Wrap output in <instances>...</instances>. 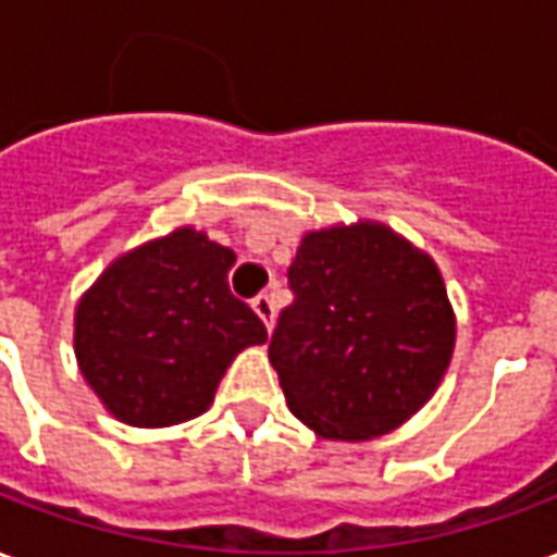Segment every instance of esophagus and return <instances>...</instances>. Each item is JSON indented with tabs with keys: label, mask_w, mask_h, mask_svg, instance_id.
I'll list each match as a JSON object with an SVG mask.
<instances>
[{
	"label": "esophagus",
	"mask_w": 557,
	"mask_h": 557,
	"mask_svg": "<svg viewBox=\"0 0 557 557\" xmlns=\"http://www.w3.org/2000/svg\"><path fill=\"white\" fill-rule=\"evenodd\" d=\"M253 310H257L259 319L265 321V327L271 331V327H274V312H277V307H274V298H271L268 292H262V295H257V298H253Z\"/></svg>",
	"instance_id": "esophagus-1"
}]
</instances>
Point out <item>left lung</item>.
Wrapping results in <instances>:
<instances>
[{
	"instance_id": "1",
	"label": "left lung",
	"mask_w": 557,
	"mask_h": 557,
	"mask_svg": "<svg viewBox=\"0 0 557 557\" xmlns=\"http://www.w3.org/2000/svg\"><path fill=\"white\" fill-rule=\"evenodd\" d=\"M295 295L268 342L292 413L327 440H369L425 405L455 351L446 283L383 224L304 236Z\"/></svg>"
}]
</instances>
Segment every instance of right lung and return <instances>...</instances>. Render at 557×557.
<instances>
[{
  "instance_id": "obj_1",
  "label": "right lung",
  "mask_w": 557,
  "mask_h": 557,
  "mask_svg": "<svg viewBox=\"0 0 557 557\" xmlns=\"http://www.w3.org/2000/svg\"><path fill=\"white\" fill-rule=\"evenodd\" d=\"M236 253L183 226L114 259L76 307V360L121 422L164 428L212 405L226 366L268 339L230 292Z\"/></svg>"
}]
</instances>
